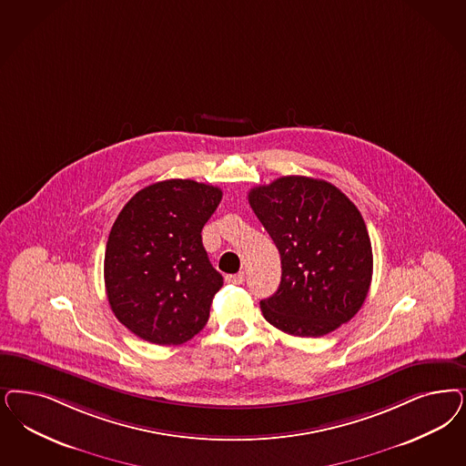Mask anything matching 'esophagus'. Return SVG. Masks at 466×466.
I'll return each instance as SVG.
<instances>
[{
	"mask_svg": "<svg viewBox=\"0 0 466 466\" xmlns=\"http://www.w3.org/2000/svg\"><path fill=\"white\" fill-rule=\"evenodd\" d=\"M225 282L227 284H234V286H241L242 282H244V273H234V275H227L225 277Z\"/></svg>",
	"mask_w": 466,
	"mask_h": 466,
	"instance_id": "obj_1",
	"label": "esophagus"
}]
</instances>
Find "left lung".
Returning <instances> with one entry per match:
<instances>
[{"mask_svg": "<svg viewBox=\"0 0 466 466\" xmlns=\"http://www.w3.org/2000/svg\"><path fill=\"white\" fill-rule=\"evenodd\" d=\"M248 199L282 263L279 289L259 301L265 320L298 338H320L351 320L373 272L369 230L353 201L303 176L253 187Z\"/></svg>", "mask_w": 466, "mask_h": 466, "instance_id": "8db88e82", "label": "left lung"}]
</instances>
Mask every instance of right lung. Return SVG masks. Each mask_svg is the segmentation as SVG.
Instances as JSON below:
<instances>
[{
  "instance_id": "1",
  "label": "right lung",
  "mask_w": 466,
  "mask_h": 466,
  "mask_svg": "<svg viewBox=\"0 0 466 466\" xmlns=\"http://www.w3.org/2000/svg\"><path fill=\"white\" fill-rule=\"evenodd\" d=\"M222 191L189 178L151 184L128 199L105 251V288L115 317L147 342L193 339L224 286L209 263L201 230Z\"/></svg>"
}]
</instances>
